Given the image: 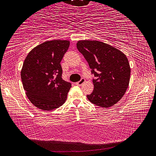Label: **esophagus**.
Instances as JSON below:
<instances>
[{"label":"esophagus","instance_id":"obj_1","mask_svg":"<svg viewBox=\"0 0 156 156\" xmlns=\"http://www.w3.org/2000/svg\"><path fill=\"white\" fill-rule=\"evenodd\" d=\"M85 82V78H81V80L80 81H78V83H76V85H82Z\"/></svg>","mask_w":156,"mask_h":156}]
</instances>
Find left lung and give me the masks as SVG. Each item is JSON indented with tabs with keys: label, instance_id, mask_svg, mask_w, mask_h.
<instances>
[{
	"label": "left lung",
	"instance_id": "1",
	"mask_svg": "<svg viewBox=\"0 0 156 156\" xmlns=\"http://www.w3.org/2000/svg\"><path fill=\"white\" fill-rule=\"evenodd\" d=\"M76 46L96 77L92 93L87 95L88 100L100 107H112L123 97L129 85L130 67L126 55L100 41L80 40Z\"/></svg>",
	"mask_w": 156,
	"mask_h": 156
}]
</instances>
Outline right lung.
<instances>
[{"label": "right lung", "mask_w": 156, "mask_h": 156, "mask_svg": "<svg viewBox=\"0 0 156 156\" xmlns=\"http://www.w3.org/2000/svg\"><path fill=\"white\" fill-rule=\"evenodd\" d=\"M68 40L46 41L29 52L21 77L30 101L39 109L52 110L63 105L71 87L62 78L60 62L68 50Z\"/></svg>", "instance_id": "1"}]
</instances>
